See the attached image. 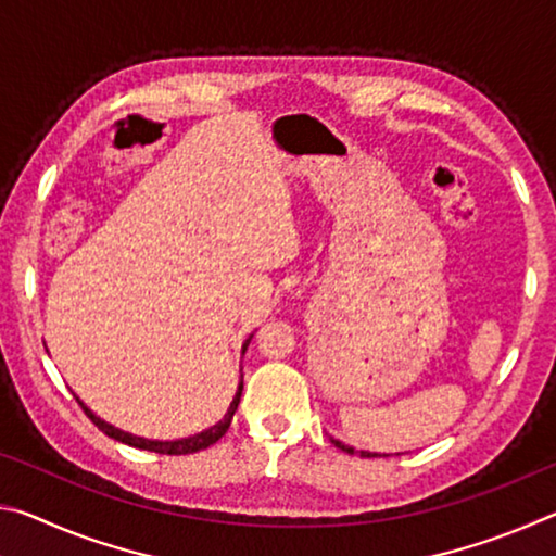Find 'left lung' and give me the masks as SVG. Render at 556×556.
I'll return each mask as SVG.
<instances>
[{
	"label": "left lung",
	"instance_id": "8db88e82",
	"mask_svg": "<svg viewBox=\"0 0 556 556\" xmlns=\"http://www.w3.org/2000/svg\"><path fill=\"white\" fill-rule=\"evenodd\" d=\"M333 444L341 448V451H348V454H355V448H351V446H345V444H341V441H336V439H331ZM361 456H378V454H370V451H361Z\"/></svg>",
	"mask_w": 556,
	"mask_h": 556
}]
</instances>
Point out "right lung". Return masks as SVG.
<instances>
[{"label":"right lung","mask_w":556,"mask_h":556,"mask_svg":"<svg viewBox=\"0 0 556 556\" xmlns=\"http://www.w3.org/2000/svg\"><path fill=\"white\" fill-rule=\"evenodd\" d=\"M250 338H252V336H250ZM250 338H248V343H244V348L250 345ZM240 394H242V382H240V388H238V394H235L232 402H230V409H228V414H225V417L218 421V425L211 427V429H205V431H201V434L188 437V439H178V441H149V439H142V437H131V434H127V431H119V429H115L112 425H105V421H102L100 417H96V414H92V412H90V409L86 407V404H83L80 400H78V404L83 407V412L88 414L92 425H96V427L102 431V434H108L110 439L122 441V444L135 446V448L154 451V454L186 456V454H195V451L208 448V446H213L215 441H218L220 437H225V431L230 429L232 414H235V409H238V404H240Z\"/></svg>","instance_id":"1"}]
</instances>
